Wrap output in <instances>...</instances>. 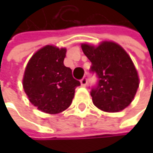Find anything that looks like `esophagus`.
Instances as JSON below:
<instances>
[{
	"label": "esophagus",
	"mask_w": 153,
	"mask_h": 153,
	"mask_svg": "<svg viewBox=\"0 0 153 153\" xmlns=\"http://www.w3.org/2000/svg\"><path fill=\"white\" fill-rule=\"evenodd\" d=\"M80 84H81V86L86 87L87 84H88V79H87L86 77H83V78L80 79Z\"/></svg>",
	"instance_id": "1"
}]
</instances>
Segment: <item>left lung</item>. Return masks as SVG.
<instances>
[{"label": "left lung", "instance_id": "8db88e82", "mask_svg": "<svg viewBox=\"0 0 153 153\" xmlns=\"http://www.w3.org/2000/svg\"><path fill=\"white\" fill-rule=\"evenodd\" d=\"M81 48L91 62L90 73L97 78L90 91L93 104L109 112L128 106L137 91L139 79L126 51L120 45L107 42L97 48L82 44Z\"/></svg>", "mask_w": 153, "mask_h": 153}]
</instances>
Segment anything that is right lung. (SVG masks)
<instances>
[{
    "mask_svg": "<svg viewBox=\"0 0 153 153\" xmlns=\"http://www.w3.org/2000/svg\"><path fill=\"white\" fill-rule=\"evenodd\" d=\"M66 49L44 47L30 59L25 71L23 86L30 102L42 111L59 113L71 105L80 82L64 65Z\"/></svg>",
    "mask_w": 153,
    "mask_h": 153,
    "instance_id": "obj_1",
    "label": "right lung"
}]
</instances>
